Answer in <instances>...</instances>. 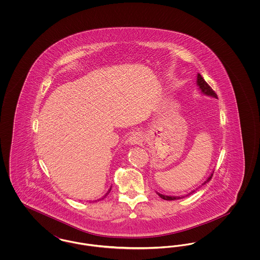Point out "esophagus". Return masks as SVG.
<instances>
[{"mask_svg":"<svg viewBox=\"0 0 260 260\" xmlns=\"http://www.w3.org/2000/svg\"><path fill=\"white\" fill-rule=\"evenodd\" d=\"M142 140H143V137L140 135V133H135V134H133L132 136L128 137V139H127L128 143L132 144V145L140 144V143L142 142Z\"/></svg>","mask_w":260,"mask_h":260,"instance_id":"1","label":"esophagus"}]
</instances>
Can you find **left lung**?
Returning <instances> with one entry per match:
<instances>
[{
	"label": "left lung",
	"instance_id": "1",
	"mask_svg": "<svg viewBox=\"0 0 260 260\" xmlns=\"http://www.w3.org/2000/svg\"><path fill=\"white\" fill-rule=\"evenodd\" d=\"M197 85H198L199 88L201 89V91L204 93V94H206V95H209V96H212V98H215V99H217V95H216V93L213 91V89L211 88V87L209 86V84L204 80V78L201 76V75L198 74L197 76ZM212 174L213 173H211L210 176L208 177V179L202 184V185H205L206 183H208L209 181H210V179H211V177H212ZM193 192H195V190L194 191H192L191 193H189L188 195H190V194H192ZM161 199H164V200H167V201H173V200H178V199H181L180 197H175V196H166V195H162V194H160V193H157Z\"/></svg>",
	"mask_w": 260,
	"mask_h": 260
}]
</instances>
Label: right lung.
<instances>
[{"label": "right lung", "mask_w": 260, "mask_h": 260, "mask_svg": "<svg viewBox=\"0 0 260 260\" xmlns=\"http://www.w3.org/2000/svg\"><path fill=\"white\" fill-rule=\"evenodd\" d=\"M110 191H111V187H110V189H109V190H108V192H107V193H106V194H105V195H104V196H103V197H102V198L99 199V200H102V199L105 198V197H106V196H107V195H108V194H109V193H110ZM95 202H96V201H95Z\"/></svg>", "instance_id": "obj_1"}]
</instances>
